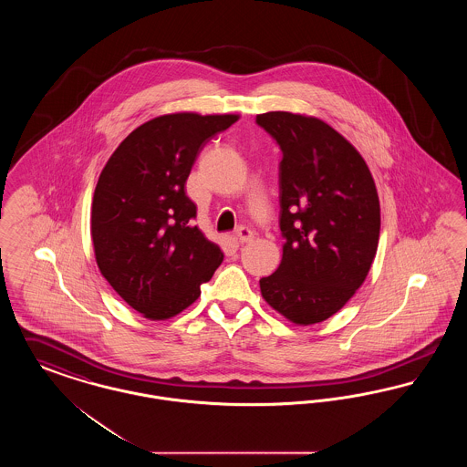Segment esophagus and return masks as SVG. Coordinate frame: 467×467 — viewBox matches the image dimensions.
Segmentation results:
<instances>
[{
    "instance_id": "1",
    "label": "esophagus",
    "mask_w": 467,
    "mask_h": 467,
    "mask_svg": "<svg viewBox=\"0 0 467 467\" xmlns=\"http://www.w3.org/2000/svg\"><path fill=\"white\" fill-rule=\"evenodd\" d=\"M234 236L238 238V242H240V244H250V242L254 240V231H252V229H248V227H244V225H242V227H238V229H236Z\"/></svg>"
}]
</instances>
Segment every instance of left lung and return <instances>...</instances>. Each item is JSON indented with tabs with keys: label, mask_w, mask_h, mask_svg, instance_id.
<instances>
[{
	"label": "left lung",
	"mask_w": 467,
	"mask_h": 467,
	"mask_svg": "<svg viewBox=\"0 0 467 467\" xmlns=\"http://www.w3.org/2000/svg\"><path fill=\"white\" fill-rule=\"evenodd\" d=\"M280 145L282 263L261 278L273 310L296 326L327 320L364 284L377 255L379 200L356 147L327 122L292 111L257 115Z\"/></svg>",
	"instance_id": "obj_1"
}]
</instances>
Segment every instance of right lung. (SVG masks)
<instances>
[{"label": "right lung", "mask_w": 467, "mask_h": 467, "mask_svg": "<svg viewBox=\"0 0 467 467\" xmlns=\"http://www.w3.org/2000/svg\"><path fill=\"white\" fill-rule=\"evenodd\" d=\"M240 115L178 111L156 117L115 149L96 183L90 238L113 290L149 320L189 308L223 263L219 244L192 223L185 182L208 140Z\"/></svg>", "instance_id": "add662e5"}]
</instances>
